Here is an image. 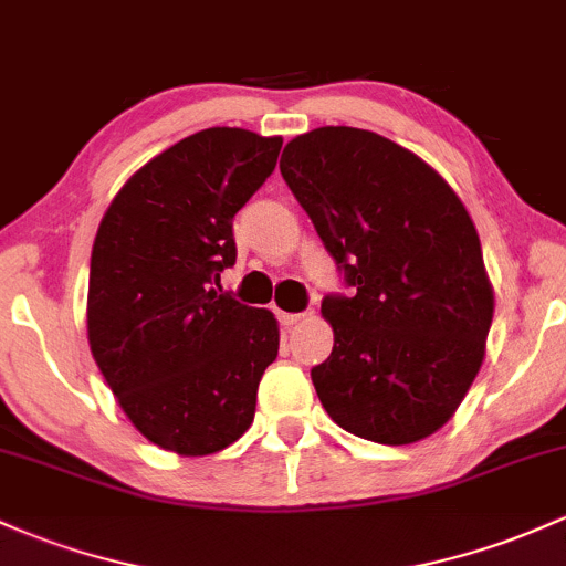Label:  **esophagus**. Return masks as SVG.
<instances>
[{"instance_id":"obj_1","label":"esophagus","mask_w":566,"mask_h":566,"mask_svg":"<svg viewBox=\"0 0 566 566\" xmlns=\"http://www.w3.org/2000/svg\"><path fill=\"white\" fill-rule=\"evenodd\" d=\"M302 318H305V313H283V310H277V321H281V326H285V329L294 324H300Z\"/></svg>"}]
</instances>
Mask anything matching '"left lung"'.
<instances>
[{
	"label": "left lung",
	"instance_id": "1",
	"mask_svg": "<svg viewBox=\"0 0 566 566\" xmlns=\"http://www.w3.org/2000/svg\"><path fill=\"white\" fill-rule=\"evenodd\" d=\"M285 186L348 294H326L329 358L310 369L337 427L380 446L434 434L470 391L494 294L472 218L402 145L321 126L283 150Z\"/></svg>",
	"mask_w": 566,
	"mask_h": 566
}]
</instances>
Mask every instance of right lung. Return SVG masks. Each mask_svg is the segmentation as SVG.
<instances>
[{
    "label": "right lung",
    "mask_w": 566,
    "mask_h": 566,
    "mask_svg": "<svg viewBox=\"0 0 566 566\" xmlns=\"http://www.w3.org/2000/svg\"><path fill=\"white\" fill-rule=\"evenodd\" d=\"M281 145L229 126L197 132L132 175L99 223L91 354L129 421L164 451H223L253 423L277 321L212 283L234 266L232 218L272 175Z\"/></svg>",
    "instance_id": "right-lung-1"
}]
</instances>
